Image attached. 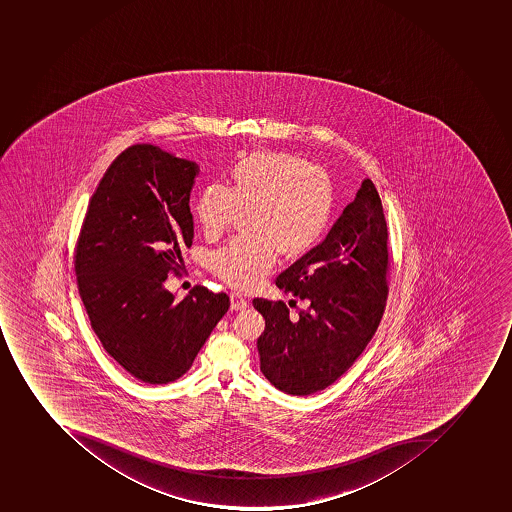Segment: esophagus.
Wrapping results in <instances>:
<instances>
[{"label":"esophagus","instance_id":"34e87169","mask_svg":"<svg viewBox=\"0 0 512 512\" xmlns=\"http://www.w3.org/2000/svg\"><path fill=\"white\" fill-rule=\"evenodd\" d=\"M230 308L233 311H243L248 308V301L245 298H241L237 293H233L232 297H230Z\"/></svg>","mask_w":512,"mask_h":512}]
</instances>
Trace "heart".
<instances>
[{
  "label": "heart",
  "mask_w": 512,
  "mask_h": 512,
  "mask_svg": "<svg viewBox=\"0 0 512 512\" xmlns=\"http://www.w3.org/2000/svg\"><path fill=\"white\" fill-rule=\"evenodd\" d=\"M248 212L240 235L212 251L209 271L238 290H253L272 271L279 253L297 258L323 240L335 211L331 175L301 155L259 151L238 159L227 186L212 183L194 202L202 232L217 238Z\"/></svg>",
  "instance_id": "heart-1"
}]
</instances>
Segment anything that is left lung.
<instances>
[{"instance_id":"1","label":"left lung","mask_w":512,"mask_h":512,"mask_svg":"<svg viewBox=\"0 0 512 512\" xmlns=\"http://www.w3.org/2000/svg\"><path fill=\"white\" fill-rule=\"evenodd\" d=\"M308 303L290 319L284 301L254 298L266 319L259 335L261 371L290 396L323 391L355 363L378 329L389 293L383 204L365 180L326 240L275 280Z\"/></svg>"}]
</instances>
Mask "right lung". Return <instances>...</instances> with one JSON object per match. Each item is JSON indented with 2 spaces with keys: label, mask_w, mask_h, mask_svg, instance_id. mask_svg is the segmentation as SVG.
I'll list each match as a JSON object with an SVG mask.
<instances>
[{
  "label": "right lung",
  "mask_w": 512,
  "mask_h": 512,
  "mask_svg": "<svg viewBox=\"0 0 512 512\" xmlns=\"http://www.w3.org/2000/svg\"><path fill=\"white\" fill-rule=\"evenodd\" d=\"M198 165L134 144L92 194L74 248L79 295L105 352L147 384H168L193 365L228 311L227 293L194 287L175 301L164 287L193 245L189 194Z\"/></svg>",
  "instance_id": "right-lung-1"
}]
</instances>
